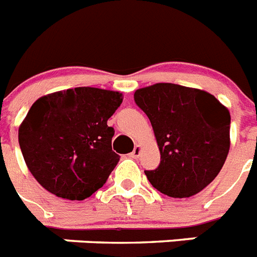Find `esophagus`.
Wrapping results in <instances>:
<instances>
[{
  "label": "esophagus",
  "instance_id": "obj_1",
  "mask_svg": "<svg viewBox=\"0 0 257 257\" xmlns=\"http://www.w3.org/2000/svg\"><path fill=\"white\" fill-rule=\"evenodd\" d=\"M141 152H142V147L139 146V144H137V146H135V148L133 150V152L130 154V156L133 159H138L139 158V155H141Z\"/></svg>",
  "mask_w": 257,
  "mask_h": 257
}]
</instances>
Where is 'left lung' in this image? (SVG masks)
Returning a JSON list of instances; mask_svg holds the SVG:
<instances>
[{
    "label": "left lung",
    "mask_w": 257,
    "mask_h": 257,
    "mask_svg": "<svg viewBox=\"0 0 257 257\" xmlns=\"http://www.w3.org/2000/svg\"><path fill=\"white\" fill-rule=\"evenodd\" d=\"M134 99L154 128L160 164L144 171L148 181L173 198L192 197L218 176L230 150V113L213 94L159 82L138 89Z\"/></svg>",
    "instance_id": "8db88e82"
}]
</instances>
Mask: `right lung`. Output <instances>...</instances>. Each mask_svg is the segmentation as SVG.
<instances>
[{
    "mask_svg": "<svg viewBox=\"0 0 257 257\" xmlns=\"http://www.w3.org/2000/svg\"><path fill=\"white\" fill-rule=\"evenodd\" d=\"M122 99L119 92L81 86L34 102L19 126L18 141L27 168L44 189L82 201L102 188L119 162L107 119Z\"/></svg>",
    "mask_w": 257,
    "mask_h": 257,
    "instance_id": "obj_1",
    "label": "right lung"
}]
</instances>
